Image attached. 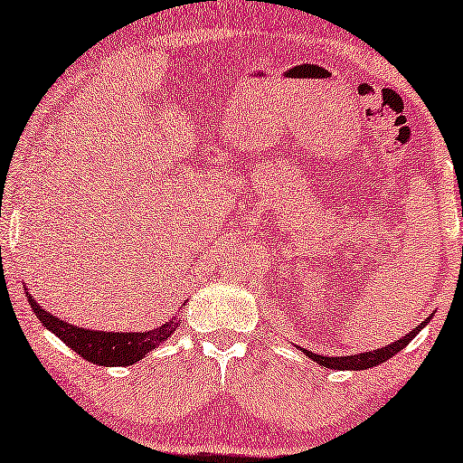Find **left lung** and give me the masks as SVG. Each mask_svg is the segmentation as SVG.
<instances>
[{
  "mask_svg": "<svg viewBox=\"0 0 463 463\" xmlns=\"http://www.w3.org/2000/svg\"><path fill=\"white\" fill-rule=\"evenodd\" d=\"M430 318L432 316H428L426 320L421 322V325H417L413 331L404 335L402 339H396L388 344L385 347H377V350H369V352H363V354H354V356H320V354H314L303 347V354H306L307 358H312L314 363H318L320 366H326V369H335V371H366V369H373V366L385 363V360H390L392 356H396L398 352L404 350L407 347L409 341L415 339V335H420V331L423 326L428 325Z\"/></svg>",
  "mask_w": 463,
  "mask_h": 463,
  "instance_id": "8db88e82",
  "label": "left lung"
}]
</instances>
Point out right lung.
Listing matches in <instances>:
<instances>
[{
    "label": "right lung",
    "instance_id": "1",
    "mask_svg": "<svg viewBox=\"0 0 463 463\" xmlns=\"http://www.w3.org/2000/svg\"><path fill=\"white\" fill-rule=\"evenodd\" d=\"M27 299L31 303L37 318L50 333H54L62 344L71 347L73 352H78L81 358H86L88 363L99 364V366H130L143 360L151 350L160 347L164 341H168L170 335L176 331L181 320L166 322V325L151 328L145 333H113V331H94V328H84L69 325L67 320L56 318L54 314H50L48 309H43L33 297H31L29 288L24 287Z\"/></svg>",
    "mask_w": 463,
    "mask_h": 463
}]
</instances>
